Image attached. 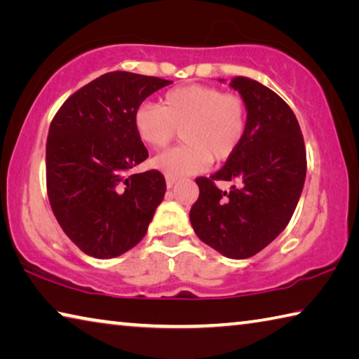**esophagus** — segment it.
<instances>
[{"mask_svg": "<svg viewBox=\"0 0 359 359\" xmlns=\"http://www.w3.org/2000/svg\"><path fill=\"white\" fill-rule=\"evenodd\" d=\"M175 182H177V179L171 177V175H168V177H166V185H168V188H172V187L175 185Z\"/></svg>", "mask_w": 359, "mask_h": 359, "instance_id": "obj_1", "label": "esophagus"}]
</instances>
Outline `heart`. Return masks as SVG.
<instances>
[{
  "mask_svg": "<svg viewBox=\"0 0 359 359\" xmlns=\"http://www.w3.org/2000/svg\"><path fill=\"white\" fill-rule=\"evenodd\" d=\"M133 128L151 150L165 149L180 130L184 144L155 156L151 166L182 177L203 172L212 160L226 161L236 154L245 136L247 106L241 95L212 85H182L168 90L160 106H137Z\"/></svg>",
  "mask_w": 359,
  "mask_h": 359,
  "instance_id": "heart-1",
  "label": "heart"
}]
</instances>
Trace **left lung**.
Returning a JSON list of instances; mask_svg holds the SVG:
<instances>
[{"label":"left lung","mask_w":359,"mask_h":359,"mask_svg":"<svg viewBox=\"0 0 359 359\" xmlns=\"http://www.w3.org/2000/svg\"><path fill=\"white\" fill-rule=\"evenodd\" d=\"M247 106L244 141L210 177H198L190 222L204 244L228 258L263 250L287 228L302 193L307 158L296 115L280 96L253 79L233 77ZM218 180L239 186L223 192Z\"/></svg>","instance_id":"8db88e82"}]
</instances>
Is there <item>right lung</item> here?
<instances>
[{
  "instance_id": "right-lung-1",
  "label": "right lung",
  "mask_w": 359,
  "mask_h": 359,
  "mask_svg": "<svg viewBox=\"0 0 359 359\" xmlns=\"http://www.w3.org/2000/svg\"><path fill=\"white\" fill-rule=\"evenodd\" d=\"M169 83L107 72L72 93L52 120L46 145L48 203L65 234L90 257L114 258L135 247L165 198L160 171H130L149 158L133 114Z\"/></svg>"
}]
</instances>
